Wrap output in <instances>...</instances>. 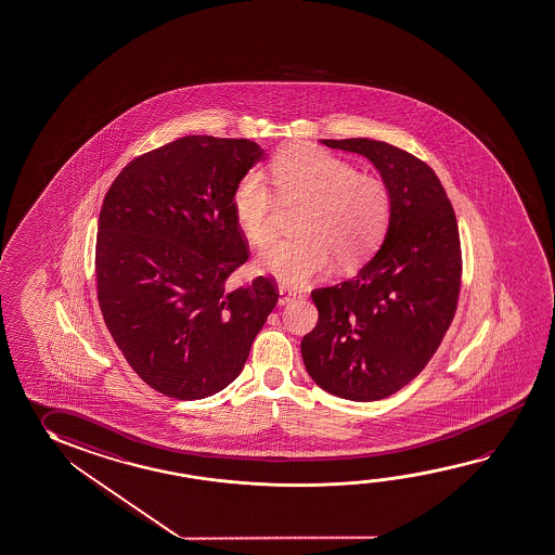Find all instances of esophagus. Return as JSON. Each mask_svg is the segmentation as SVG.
<instances>
[{
	"mask_svg": "<svg viewBox=\"0 0 555 555\" xmlns=\"http://www.w3.org/2000/svg\"><path fill=\"white\" fill-rule=\"evenodd\" d=\"M299 297L300 293H297V291L280 287V305H287L291 300L299 299Z\"/></svg>",
	"mask_w": 555,
	"mask_h": 555,
	"instance_id": "esophagus-1",
	"label": "esophagus"
}]
</instances>
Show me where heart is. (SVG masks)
Here are the masks:
<instances>
[{
  "mask_svg": "<svg viewBox=\"0 0 555 555\" xmlns=\"http://www.w3.org/2000/svg\"><path fill=\"white\" fill-rule=\"evenodd\" d=\"M270 179L275 191L258 171L241 177L233 214L253 245L268 247L275 238L278 196L285 204L302 203L295 225L299 237L275 243L258 260L280 282L307 285L326 272L332 258L347 270L378 247L391 216V193L382 177L357 171L326 150L299 144L275 154Z\"/></svg>",
  "mask_w": 555,
  "mask_h": 555,
  "instance_id": "b5f03b06",
  "label": "heart"
}]
</instances>
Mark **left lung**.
Wrapping results in <instances>:
<instances>
[{
    "label": "left lung",
    "instance_id": "8db88e82",
    "mask_svg": "<svg viewBox=\"0 0 555 555\" xmlns=\"http://www.w3.org/2000/svg\"><path fill=\"white\" fill-rule=\"evenodd\" d=\"M362 154L391 193L386 238L347 282L312 291L318 324L300 352L310 378L332 396L378 401L416 378L457 310V218L434 169L370 139L322 141Z\"/></svg>",
    "mask_w": 555,
    "mask_h": 555
}]
</instances>
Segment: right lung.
Segmentation results:
<instances>
[{
	"instance_id": "add662e5",
	"label": "right lung",
	"mask_w": 555,
	"mask_h": 555,
	"mask_svg": "<svg viewBox=\"0 0 555 555\" xmlns=\"http://www.w3.org/2000/svg\"><path fill=\"white\" fill-rule=\"evenodd\" d=\"M262 158L248 139L191 134L129 162L104 198L98 302L131 369L164 396L228 387L278 305L272 278L228 287L248 260L233 191Z\"/></svg>"
}]
</instances>
